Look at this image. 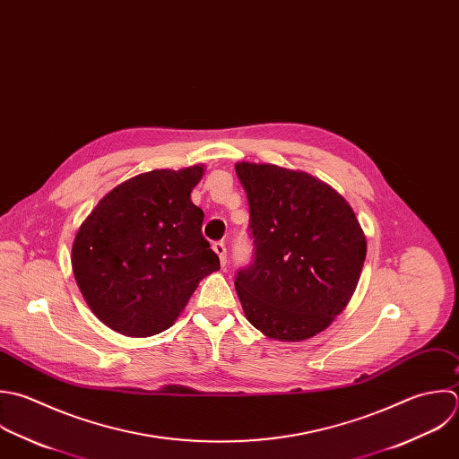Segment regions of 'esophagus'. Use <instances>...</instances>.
<instances>
[{
    "instance_id": "1",
    "label": "esophagus",
    "mask_w": 459,
    "mask_h": 459,
    "mask_svg": "<svg viewBox=\"0 0 459 459\" xmlns=\"http://www.w3.org/2000/svg\"><path fill=\"white\" fill-rule=\"evenodd\" d=\"M212 250L218 254L221 266H225V264H227V247H225V243H223V241H216V243L212 245Z\"/></svg>"
}]
</instances>
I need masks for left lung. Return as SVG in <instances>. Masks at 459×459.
I'll return each mask as SVG.
<instances>
[{"mask_svg":"<svg viewBox=\"0 0 459 459\" xmlns=\"http://www.w3.org/2000/svg\"><path fill=\"white\" fill-rule=\"evenodd\" d=\"M236 175L254 239V259L234 281L243 311L268 338H313L358 286L367 257L363 229L340 193L304 171L238 162Z\"/></svg>","mask_w":459,"mask_h":459,"instance_id":"left-lung-1","label":"left lung"}]
</instances>
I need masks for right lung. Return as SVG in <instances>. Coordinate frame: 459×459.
<instances>
[{
  "instance_id": "1",
  "label": "right lung",
  "mask_w": 459,
  "mask_h": 459,
  "mask_svg": "<svg viewBox=\"0 0 459 459\" xmlns=\"http://www.w3.org/2000/svg\"><path fill=\"white\" fill-rule=\"evenodd\" d=\"M204 166L153 169L114 187L80 225L73 273L112 331L146 338L173 325L198 282L220 270L191 202Z\"/></svg>"
}]
</instances>
